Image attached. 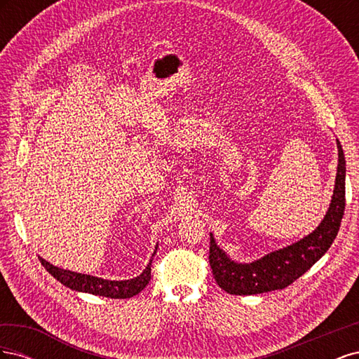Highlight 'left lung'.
<instances>
[{"mask_svg":"<svg viewBox=\"0 0 359 359\" xmlns=\"http://www.w3.org/2000/svg\"><path fill=\"white\" fill-rule=\"evenodd\" d=\"M339 165L330 208L319 226L311 233L287 247L274 250L253 262H236L211 236L210 265L214 278L231 295H257L277 289H285L318 262L328 252L340 229L344 214L346 194V160L343 148L337 139Z\"/></svg>","mask_w":359,"mask_h":359,"instance_id":"1","label":"left lung"}]
</instances>
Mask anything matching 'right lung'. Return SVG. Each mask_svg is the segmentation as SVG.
Returning a JSON list of instances; mask_svg holds the SVG:
<instances>
[{
    "label": "right lung",
    "mask_w": 359,
    "mask_h": 359,
    "mask_svg": "<svg viewBox=\"0 0 359 359\" xmlns=\"http://www.w3.org/2000/svg\"><path fill=\"white\" fill-rule=\"evenodd\" d=\"M157 247L153 253V257L157 252ZM153 257L149 259V264L142 271V274H139L135 278L130 280H106L102 277H94L90 274H81L74 273V271L62 269L55 265L49 264L48 260L40 257L41 265L46 268L50 276L55 277L60 283L64 286L70 287L76 292H85L91 293V295H99L106 298H114V299H124V298H132L137 295L139 292H142L151 280V264H153Z\"/></svg>",
    "instance_id": "add662e5"
}]
</instances>
